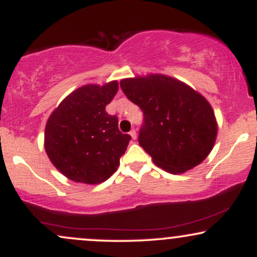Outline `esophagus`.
I'll list each match as a JSON object with an SVG mask.
<instances>
[{
    "label": "esophagus",
    "instance_id": "1",
    "mask_svg": "<svg viewBox=\"0 0 257 257\" xmlns=\"http://www.w3.org/2000/svg\"><path fill=\"white\" fill-rule=\"evenodd\" d=\"M129 134H131V137H132L133 140H135V139H137V131H135V129H132Z\"/></svg>",
    "mask_w": 257,
    "mask_h": 257
}]
</instances>
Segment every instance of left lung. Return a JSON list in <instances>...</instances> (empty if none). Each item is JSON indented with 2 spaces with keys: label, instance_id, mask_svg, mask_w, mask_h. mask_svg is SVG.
<instances>
[{
  "label": "left lung",
  "instance_id": "1",
  "mask_svg": "<svg viewBox=\"0 0 257 257\" xmlns=\"http://www.w3.org/2000/svg\"><path fill=\"white\" fill-rule=\"evenodd\" d=\"M119 84L126 98L143 111L139 144L156 166L182 174L208 157L217 123L204 96L164 75L125 78Z\"/></svg>",
  "mask_w": 257,
  "mask_h": 257
}]
</instances>
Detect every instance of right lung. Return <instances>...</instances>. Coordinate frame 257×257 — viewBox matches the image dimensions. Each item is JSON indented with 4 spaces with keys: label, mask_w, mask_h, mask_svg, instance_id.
Instances as JSON below:
<instances>
[{
    "label": "right lung",
    "mask_w": 257,
    "mask_h": 257,
    "mask_svg": "<svg viewBox=\"0 0 257 257\" xmlns=\"http://www.w3.org/2000/svg\"><path fill=\"white\" fill-rule=\"evenodd\" d=\"M118 90L112 81L72 91L53 111L44 132V149L54 167L82 184L104 182L117 170L132 137L118 129V117L105 107Z\"/></svg>",
    "instance_id": "add662e5"
}]
</instances>
